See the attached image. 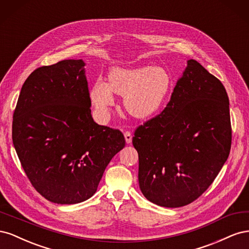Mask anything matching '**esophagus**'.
Returning <instances> with one entry per match:
<instances>
[{"label": "esophagus", "mask_w": 249, "mask_h": 249, "mask_svg": "<svg viewBox=\"0 0 249 249\" xmlns=\"http://www.w3.org/2000/svg\"><path fill=\"white\" fill-rule=\"evenodd\" d=\"M124 139H125V142L127 143V144H130V143L132 142V134L130 132H124Z\"/></svg>", "instance_id": "obj_1"}]
</instances>
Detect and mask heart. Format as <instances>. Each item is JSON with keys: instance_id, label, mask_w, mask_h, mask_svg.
<instances>
[{"instance_id": "1", "label": "heart", "mask_w": 249, "mask_h": 249, "mask_svg": "<svg viewBox=\"0 0 249 249\" xmlns=\"http://www.w3.org/2000/svg\"><path fill=\"white\" fill-rule=\"evenodd\" d=\"M172 87L169 71L162 66L113 67L108 84L97 80L90 91V99L103 117L114 104L113 92L124 96V107L136 119L155 116L166 103Z\"/></svg>"}]
</instances>
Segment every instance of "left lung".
<instances>
[{
  "label": "left lung",
  "instance_id": "left-lung-1",
  "mask_svg": "<svg viewBox=\"0 0 249 249\" xmlns=\"http://www.w3.org/2000/svg\"><path fill=\"white\" fill-rule=\"evenodd\" d=\"M231 144L224 86L196 60H188L166 108L135 131L142 194L165 208L189 205L213 183Z\"/></svg>",
  "mask_w": 249,
  "mask_h": 249
}]
</instances>
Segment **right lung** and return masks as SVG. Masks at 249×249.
<instances>
[{
    "label": "right lung",
    "mask_w": 249,
    "mask_h": 249,
    "mask_svg": "<svg viewBox=\"0 0 249 249\" xmlns=\"http://www.w3.org/2000/svg\"><path fill=\"white\" fill-rule=\"evenodd\" d=\"M90 107L82 59L41 66L21 87L13 145L30 182L52 202L73 205L91 197L125 145L122 132L94 123Z\"/></svg>",
    "instance_id": "right-lung-1"
}]
</instances>
